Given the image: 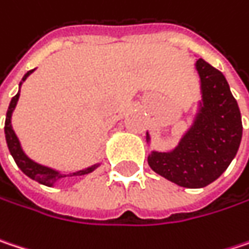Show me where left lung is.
Segmentation results:
<instances>
[{"label": "left lung", "instance_id": "obj_1", "mask_svg": "<svg viewBox=\"0 0 249 249\" xmlns=\"http://www.w3.org/2000/svg\"><path fill=\"white\" fill-rule=\"evenodd\" d=\"M201 100L190 128L171 151L152 149L151 170L184 188H204L219 178L235 158L242 138V121L224 74L207 61L195 62ZM147 144L151 135L147 131Z\"/></svg>", "mask_w": 249, "mask_h": 249}]
</instances>
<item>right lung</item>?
<instances>
[{"instance_id":"1","label":"right lung","mask_w":249,"mask_h":249,"mask_svg":"<svg viewBox=\"0 0 249 249\" xmlns=\"http://www.w3.org/2000/svg\"><path fill=\"white\" fill-rule=\"evenodd\" d=\"M35 71L31 70L28 71L24 77H22V81L19 82V89L17 92L15 97H12L11 102H10V107H8V111H7V117H5V126H4V131H5V140H7V145H8V149L11 152L12 158L14 161L17 162L18 168L22 171L27 177H30L31 179H34L36 182L42 184V185H47V187H54L57 184L58 181L64 179V178H74V177H81V175H87L92 171H95L101 162H97V164H92L87 168H82L79 171H74V172H61V171L55 170V168H51V167H47V165H42L39 162H36L34 160H31L25 151L21 147V142L14 131L11 124V118H12V112L17 107V102H18V98H19V92H21V85L25 79L28 78L33 72Z\"/></svg>"}]
</instances>
